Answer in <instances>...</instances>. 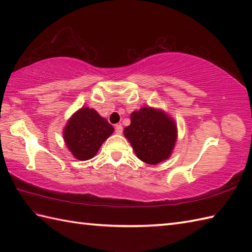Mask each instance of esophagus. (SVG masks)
Instances as JSON below:
<instances>
[{
  "label": "esophagus",
  "instance_id": "1",
  "mask_svg": "<svg viewBox=\"0 0 252 252\" xmlns=\"http://www.w3.org/2000/svg\"><path fill=\"white\" fill-rule=\"evenodd\" d=\"M115 130H116V133L117 134H121L122 131H123V127L121 125H116L115 126Z\"/></svg>",
  "mask_w": 252,
  "mask_h": 252
}]
</instances>
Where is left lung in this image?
<instances>
[{
	"mask_svg": "<svg viewBox=\"0 0 252 252\" xmlns=\"http://www.w3.org/2000/svg\"><path fill=\"white\" fill-rule=\"evenodd\" d=\"M123 133L138 159L148 164H157L172 154L178 127L164 111L143 107L132 112L131 125L125 127Z\"/></svg>",
	"mask_w": 252,
	"mask_h": 252,
	"instance_id": "8db88e82",
	"label": "left lung"
}]
</instances>
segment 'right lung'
Masks as SVG:
<instances>
[{
	"mask_svg": "<svg viewBox=\"0 0 252 252\" xmlns=\"http://www.w3.org/2000/svg\"><path fill=\"white\" fill-rule=\"evenodd\" d=\"M112 132L114 126L97 111L82 107L66 123L63 140L73 156L84 161L95 156Z\"/></svg>",
	"mask_w": 252,
	"mask_h": 252,
	"instance_id": "add662e5",
	"label": "right lung"
}]
</instances>
